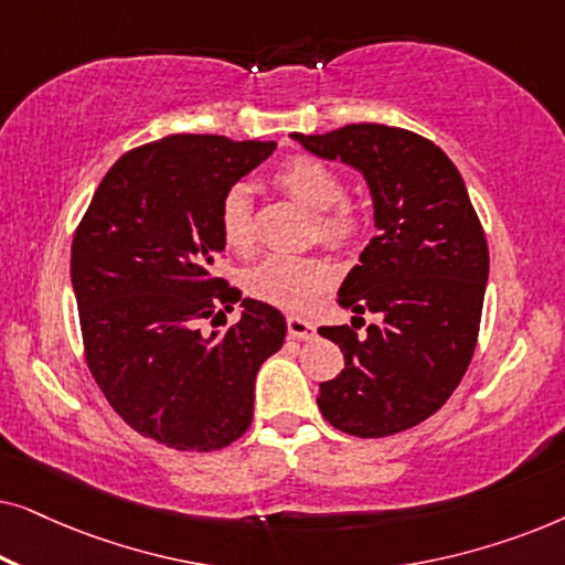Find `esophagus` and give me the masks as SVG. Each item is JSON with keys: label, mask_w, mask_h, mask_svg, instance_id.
Segmentation results:
<instances>
[{"label": "esophagus", "mask_w": 565, "mask_h": 565, "mask_svg": "<svg viewBox=\"0 0 565 565\" xmlns=\"http://www.w3.org/2000/svg\"><path fill=\"white\" fill-rule=\"evenodd\" d=\"M288 334L292 339H313L316 327L311 321L300 319V316H288Z\"/></svg>", "instance_id": "34e87169"}]
</instances>
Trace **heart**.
<instances>
[{"mask_svg": "<svg viewBox=\"0 0 565 565\" xmlns=\"http://www.w3.org/2000/svg\"><path fill=\"white\" fill-rule=\"evenodd\" d=\"M275 184L316 211L319 236L331 246H350L362 234V218L344 200V180L337 169L313 157H290L275 169ZM221 236L231 249L254 244V203L244 184L226 190L218 207ZM334 277V267L319 254H267L244 269V288L262 303L303 308Z\"/></svg>", "mask_w": 565, "mask_h": 565, "instance_id": "obj_1", "label": "heart"}]
</instances>
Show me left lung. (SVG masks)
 Returning a JSON list of instances; mask_svg holds the SVG:
<instances>
[{
  "label": "left lung",
  "instance_id": "obj_1",
  "mask_svg": "<svg viewBox=\"0 0 565 565\" xmlns=\"http://www.w3.org/2000/svg\"><path fill=\"white\" fill-rule=\"evenodd\" d=\"M292 138L365 177L375 228L339 288L352 327H321L344 370L319 385V412L354 437H388L439 412L466 375L481 327L489 244L447 153L412 130L352 122ZM379 313L367 335L361 313Z\"/></svg>",
  "mask_w": 565,
  "mask_h": 565
}]
</instances>
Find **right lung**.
<instances>
[{
  "mask_svg": "<svg viewBox=\"0 0 565 565\" xmlns=\"http://www.w3.org/2000/svg\"><path fill=\"white\" fill-rule=\"evenodd\" d=\"M275 141L177 134L122 153L72 244V285L89 373L138 435L184 452L249 429L254 377L285 342V316L211 269L226 249L218 207ZM223 335L196 321L233 310Z\"/></svg>",
  "mask_w": 565,
  "mask_h": 565,
  "instance_id": "right-lung-1",
  "label": "right lung"
}]
</instances>
